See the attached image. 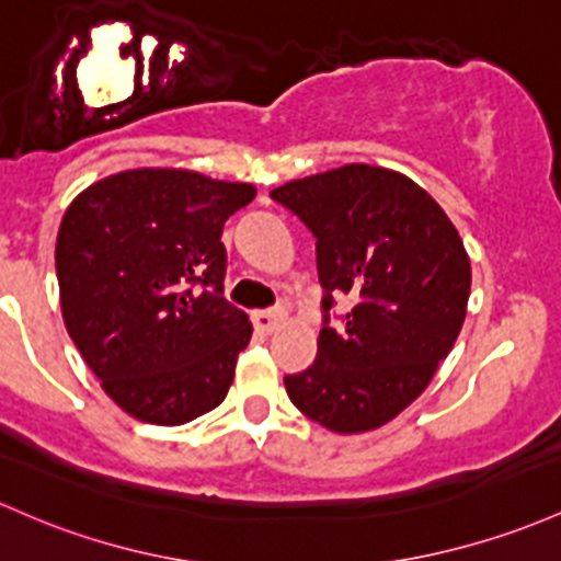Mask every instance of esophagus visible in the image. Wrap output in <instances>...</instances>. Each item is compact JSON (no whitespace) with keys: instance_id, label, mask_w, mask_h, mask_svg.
<instances>
[{"instance_id":"34e87169","label":"esophagus","mask_w":561,"mask_h":561,"mask_svg":"<svg viewBox=\"0 0 561 561\" xmlns=\"http://www.w3.org/2000/svg\"><path fill=\"white\" fill-rule=\"evenodd\" d=\"M282 322H285V311L282 309H268V311L252 313V324H255V330L263 332V335H271V332L279 330Z\"/></svg>"}]
</instances>
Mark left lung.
<instances>
[{
	"instance_id": "1",
	"label": "left lung",
	"mask_w": 561,
	"mask_h": 561,
	"mask_svg": "<svg viewBox=\"0 0 561 561\" xmlns=\"http://www.w3.org/2000/svg\"><path fill=\"white\" fill-rule=\"evenodd\" d=\"M317 237L324 324L309 370L287 375L293 404L337 434L386 426L410 408L463 328L471 263L428 191L375 164L300 178L271 191ZM352 311L329 328L334 298Z\"/></svg>"
}]
</instances>
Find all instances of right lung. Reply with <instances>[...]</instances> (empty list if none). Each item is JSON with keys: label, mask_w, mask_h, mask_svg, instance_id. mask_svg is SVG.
Here are the masks:
<instances>
[{"label": "right lung", "mask_w": 561, "mask_h": 561, "mask_svg": "<svg viewBox=\"0 0 561 561\" xmlns=\"http://www.w3.org/2000/svg\"><path fill=\"white\" fill-rule=\"evenodd\" d=\"M250 183L140 168L92 183L55 242L66 330L127 415L181 426L229 393L248 313L224 298V224Z\"/></svg>", "instance_id": "1"}]
</instances>
